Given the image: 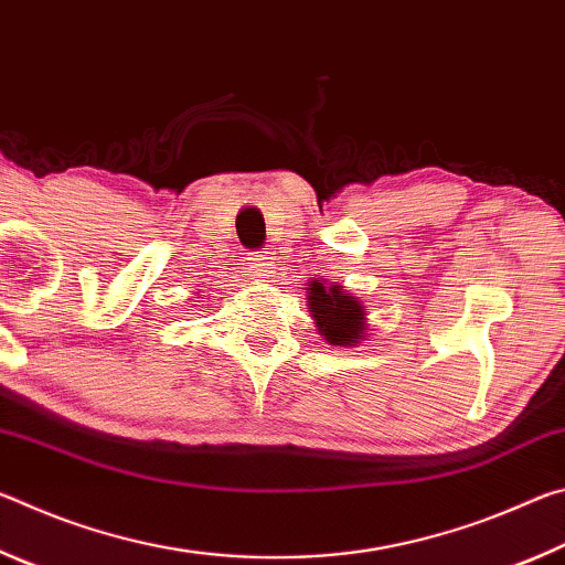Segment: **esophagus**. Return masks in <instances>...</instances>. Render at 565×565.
Here are the masks:
<instances>
[{"label":"esophagus","instance_id":"34e87169","mask_svg":"<svg viewBox=\"0 0 565 565\" xmlns=\"http://www.w3.org/2000/svg\"><path fill=\"white\" fill-rule=\"evenodd\" d=\"M248 271H252L256 281H266L274 274L271 256L266 252H254L252 256H248Z\"/></svg>","mask_w":565,"mask_h":565}]
</instances>
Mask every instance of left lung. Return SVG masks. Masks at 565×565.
Instances as JSON below:
<instances>
[{
  "instance_id": "obj_1",
  "label": "left lung",
  "mask_w": 565,
  "mask_h": 565,
  "mask_svg": "<svg viewBox=\"0 0 565 565\" xmlns=\"http://www.w3.org/2000/svg\"><path fill=\"white\" fill-rule=\"evenodd\" d=\"M309 309L317 319L321 337H327L333 347H353L363 333V306L353 296L343 294L337 284L311 281Z\"/></svg>"
}]
</instances>
